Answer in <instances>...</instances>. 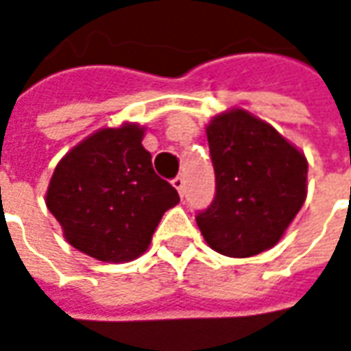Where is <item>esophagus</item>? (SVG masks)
I'll use <instances>...</instances> for the list:
<instances>
[{
  "label": "esophagus",
  "instance_id": "1",
  "mask_svg": "<svg viewBox=\"0 0 351 351\" xmlns=\"http://www.w3.org/2000/svg\"><path fill=\"white\" fill-rule=\"evenodd\" d=\"M171 184H173V187H176V189H178L180 197H184V195H185V180H184V178H182V176H178V178H176V180H173Z\"/></svg>",
  "mask_w": 351,
  "mask_h": 351
}]
</instances>
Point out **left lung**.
Here are the masks:
<instances>
[{"label":"left lung","mask_w":351,"mask_h":351,"mask_svg":"<svg viewBox=\"0 0 351 351\" xmlns=\"http://www.w3.org/2000/svg\"><path fill=\"white\" fill-rule=\"evenodd\" d=\"M205 132L215 169V199L195 217L205 243L237 258L272 249L306 199V156L243 108L211 118Z\"/></svg>","instance_id":"8db88e82"}]
</instances>
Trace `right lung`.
<instances>
[{
  "label": "right lung",
  "mask_w": 351,
  "mask_h": 351,
  "mask_svg": "<svg viewBox=\"0 0 351 351\" xmlns=\"http://www.w3.org/2000/svg\"><path fill=\"white\" fill-rule=\"evenodd\" d=\"M140 124L100 128L57 164L45 203L69 245L104 263H128L146 253L178 191L152 166Z\"/></svg>",
  "instance_id": "1"
}]
</instances>
